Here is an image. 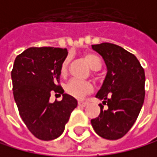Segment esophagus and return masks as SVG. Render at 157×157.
<instances>
[{
	"label": "esophagus",
	"instance_id": "34e87169",
	"mask_svg": "<svg viewBox=\"0 0 157 157\" xmlns=\"http://www.w3.org/2000/svg\"><path fill=\"white\" fill-rule=\"evenodd\" d=\"M86 105H87V102L86 101H78V105L79 106H82V107H84V106H86Z\"/></svg>",
	"mask_w": 157,
	"mask_h": 157
}]
</instances>
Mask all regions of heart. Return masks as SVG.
Instances as JSON below:
<instances>
[{"label":"heart","instance_id":"1","mask_svg":"<svg viewBox=\"0 0 157 157\" xmlns=\"http://www.w3.org/2000/svg\"><path fill=\"white\" fill-rule=\"evenodd\" d=\"M84 58L92 70L97 71L101 68V60L97 56H95L94 53H90V52L86 53L84 56ZM68 64H69V59H65L61 66L62 74L67 73ZM92 90H93V86L89 81L80 80L77 78L71 79L68 82V84L66 85V92L77 99H82L86 94L90 93Z\"/></svg>","mask_w":157,"mask_h":157}]
</instances>
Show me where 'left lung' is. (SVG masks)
<instances>
[{"label":"left lung","instance_id":"8db88e82","mask_svg":"<svg viewBox=\"0 0 157 157\" xmlns=\"http://www.w3.org/2000/svg\"><path fill=\"white\" fill-rule=\"evenodd\" d=\"M106 65V76L96 98L101 113L92 119L96 133L108 140L122 138L135 123L145 99V72L136 56L111 43L92 45Z\"/></svg>","mask_w":157,"mask_h":157}]
</instances>
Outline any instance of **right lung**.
Here are the masks:
<instances>
[{
    "instance_id": "obj_1",
    "label": "right lung",
    "mask_w": 157,
    "mask_h": 157,
    "mask_svg": "<svg viewBox=\"0 0 157 157\" xmlns=\"http://www.w3.org/2000/svg\"><path fill=\"white\" fill-rule=\"evenodd\" d=\"M67 55L66 49L29 48L15 58L11 72L14 100L25 124L40 140L61 135L78 105V101L57 85ZM53 91L63 94L61 101H49Z\"/></svg>"
}]
</instances>
